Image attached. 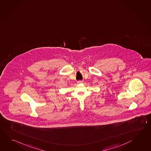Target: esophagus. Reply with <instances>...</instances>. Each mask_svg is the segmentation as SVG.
Here are the masks:
<instances>
[{
    "label": "esophagus",
    "mask_w": 151,
    "mask_h": 151,
    "mask_svg": "<svg viewBox=\"0 0 151 151\" xmlns=\"http://www.w3.org/2000/svg\"><path fill=\"white\" fill-rule=\"evenodd\" d=\"M82 82H83V81H81V80H79V81H77L78 83H81Z\"/></svg>",
    "instance_id": "obj_1"
}]
</instances>
